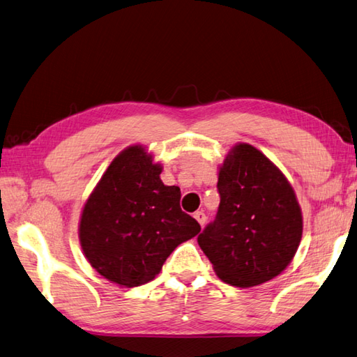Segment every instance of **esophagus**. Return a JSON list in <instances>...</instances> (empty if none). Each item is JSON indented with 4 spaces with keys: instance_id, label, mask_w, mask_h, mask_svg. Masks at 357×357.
I'll use <instances>...</instances> for the list:
<instances>
[{
    "instance_id": "esophagus-1",
    "label": "esophagus",
    "mask_w": 357,
    "mask_h": 357,
    "mask_svg": "<svg viewBox=\"0 0 357 357\" xmlns=\"http://www.w3.org/2000/svg\"><path fill=\"white\" fill-rule=\"evenodd\" d=\"M194 219H196L202 227H204L205 222H206V216H205L204 211H196V213H194Z\"/></svg>"
}]
</instances>
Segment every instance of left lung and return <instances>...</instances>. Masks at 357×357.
I'll return each mask as SVG.
<instances>
[{
    "label": "left lung",
    "instance_id": "1",
    "mask_svg": "<svg viewBox=\"0 0 357 357\" xmlns=\"http://www.w3.org/2000/svg\"><path fill=\"white\" fill-rule=\"evenodd\" d=\"M216 220L197 238L224 283L253 287L291 264L303 236L292 185L257 147L234 144L219 165Z\"/></svg>",
    "mask_w": 357,
    "mask_h": 357
}]
</instances>
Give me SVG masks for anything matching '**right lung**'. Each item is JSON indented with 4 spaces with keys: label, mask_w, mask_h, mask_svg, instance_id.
Listing matches in <instances>:
<instances>
[{
    "label": "right lung",
    "mask_w": 357,
    "mask_h": 357,
    "mask_svg": "<svg viewBox=\"0 0 357 357\" xmlns=\"http://www.w3.org/2000/svg\"><path fill=\"white\" fill-rule=\"evenodd\" d=\"M163 165L143 144L112 160L84 204L79 242L84 257L105 280L137 287L160 273L166 258L200 225L180 208V188L160 178Z\"/></svg>",
    "instance_id": "1"
}]
</instances>
